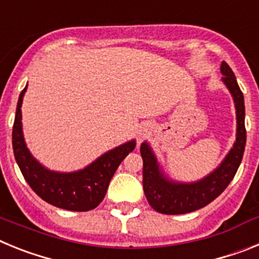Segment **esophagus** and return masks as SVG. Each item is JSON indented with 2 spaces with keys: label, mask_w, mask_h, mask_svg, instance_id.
<instances>
[{
  "label": "esophagus",
  "mask_w": 259,
  "mask_h": 259,
  "mask_svg": "<svg viewBox=\"0 0 259 259\" xmlns=\"http://www.w3.org/2000/svg\"><path fill=\"white\" fill-rule=\"evenodd\" d=\"M146 134H148V128H141V130H140V131H139V136H140V139H141V137H144V136H145V135Z\"/></svg>",
  "instance_id": "obj_1"
}]
</instances>
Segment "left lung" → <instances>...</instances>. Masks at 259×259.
Here are the masks:
<instances>
[{"label": "left lung", "instance_id": "8db88e82", "mask_svg": "<svg viewBox=\"0 0 259 259\" xmlns=\"http://www.w3.org/2000/svg\"><path fill=\"white\" fill-rule=\"evenodd\" d=\"M222 81L233 97L236 107V141L222 163L203 179L193 183H179L168 179L161 171L157 158L149 144L143 143L140 148L143 157V187L146 200L158 212L167 215L196 211L209 205L227 188L241 163L246 143L245 105L233 71L226 62H222Z\"/></svg>", "mask_w": 259, "mask_h": 259}]
</instances>
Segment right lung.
<instances>
[{
  "mask_svg": "<svg viewBox=\"0 0 259 259\" xmlns=\"http://www.w3.org/2000/svg\"><path fill=\"white\" fill-rule=\"evenodd\" d=\"M19 95L13 125V149L15 161L32 191L48 203L71 211H89L97 207L106 194L109 183L122 161L136 146V141L116 146L98 157L83 170L74 172H57L48 170L26 145L22 130V102L24 93Z\"/></svg>",
  "mask_w": 259,
  "mask_h": 259,
  "instance_id": "right-lung-1",
  "label": "right lung"
}]
</instances>
